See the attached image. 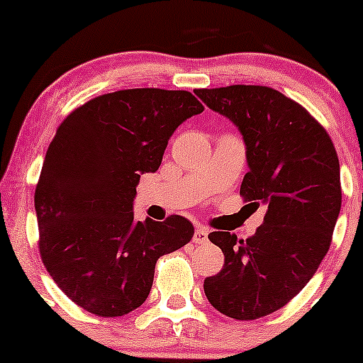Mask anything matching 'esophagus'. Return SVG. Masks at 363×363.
Listing matches in <instances>:
<instances>
[{
    "label": "esophagus",
    "instance_id": "1",
    "mask_svg": "<svg viewBox=\"0 0 363 363\" xmlns=\"http://www.w3.org/2000/svg\"><path fill=\"white\" fill-rule=\"evenodd\" d=\"M208 240V230L203 226H199L195 230V235H193V242L195 244H205Z\"/></svg>",
    "mask_w": 363,
    "mask_h": 363
}]
</instances>
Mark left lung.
<instances>
[{
	"label": "left lung",
	"instance_id": "obj_1",
	"mask_svg": "<svg viewBox=\"0 0 363 363\" xmlns=\"http://www.w3.org/2000/svg\"><path fill=\"white\" fill-rule=\"evenodd\" d=\"M195 93L240 130L250 164L240 196L256 208L267 205L250 239L208 233L225 265L205 277L203 291L225 316L258 320L298 295L330 250L342 202L337 152L327 130L272 87L237 84Z\"/></svg>",
	"mask_w": 363,
	"mask_h": 363
}]
</instances>
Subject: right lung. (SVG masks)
<instances>
[{
  "instance_id": "right-lung-1",
  "label": "right lung",
  "mask_w": 363,
  "mask_h": 363,
  "mask_svg": "<svg viewBox=\"0 0 363 363\" xmlns=\"http://www.w3.org/2000/svg\"><path fill=\"white\" fill-rule=\"evenodd\" d=\"M203 105L189 91L158 87L100 94L57 128L35 189L38 250L72 302L96 316L145 302L160 256L193 239L177 214L135 221L140 174L160 168L168 138Z\"/></svg>"
}]
</instances>
